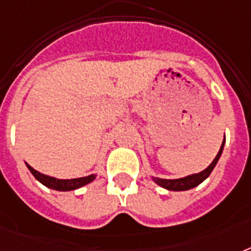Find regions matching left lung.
Wrapping results in <instances>:
<instances>
[{
  "label": "left lung",
  "mask_w": 251,
  "mask_h": 251,
  "mask_svg": "<svg viewBox=\"0 0 251 251\" xmlns=\"http://www.w3.org/2000/svg\"><path fill=\"white\" fill-rule=\"evenodd\" d=\"M224 143L226 141H223V145L219 150L218 155L214 159V161L211 163L208 167L204 169V171L199 172V173H195V175L186 176V177H182V178H177V179H165V178H159V177H152L153 182H156L159 186L164 187L167 190L172 191H185V190H190L193 187L198 186L199 183H202L204 179L211 175V172L214 171L215 165L218 164L219 159L222 156L223 149H224Z\"/></svg>",
  "instance_id": "left-lung-1"
}]
</instances>
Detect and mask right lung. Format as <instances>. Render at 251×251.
Listing matches in <instances>:
<instances>
[{"mask_svg": "<svg viewBox=\"0 0 251 251\" xmlns=\"http://www.w3.org/2000/svg\"><path fill=\"white\" fill-rule=\"evenodd\" d=\"M27 168L29 169V172L32 173L33 177L41 182L44 186L49 187V189H53V190L58 191H72L76 190L79 187L84 186L87 183L92 182L95 178H96V175H90L86 176V177H80V178H72V179H58L56 177H50V176L43 175L40 172H37L36 169H33L31 165H28L25 163Z\"/></svg>", "mask_w": 251, "mask_h": 251, "instance_id": "add662e5", "label": "right lung"}]
</instances>
